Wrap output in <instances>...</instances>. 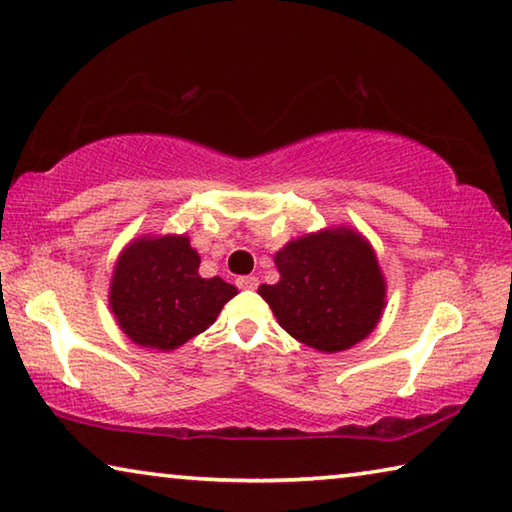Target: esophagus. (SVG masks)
Here are the masks:
<instances>
[{"label": "esophagus", "mask_w": 512, "mask_h": 512, "mask_svg": "<svg viewBox=\"0 0 512 512\" xmlns=\"http://www.w3.org/2000/svg\"><path fill=\"white\" fill-rule=\"evenodd\" d=\"M237 287L244 291H253L259 287V280L255 275H241V277H237Z\"/></svg>", "instance_id": "34e87169"}]
</instances>
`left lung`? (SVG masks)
<instances>
[{
    "instance_id": "left-lung-1",
    "label": "left lung",
    "mask_w": 512,
    "mask_h": 512,
    "mask_svg": "<svg viewBox=\"0 0 512 512\" xmlns=\"http://www.w3.org/2000/svg\"><path fill=\"white\" fill-rule=\"evenodd\" d=\"M280 282L259 296L293 339L320 352H341L375 329L386 284L366 239L348 228L323 230L275 255Z\"/></svg>"
}]
</instances>
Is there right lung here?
Listing matches in <instances>:
<instances>
[{
    "mask_svg": "<svg viewBox=\"0 0 512 512\" xmlns=\"http://www.w3.org/2000/svg\"><path fill=\"white\" fill-rule=\"evenodd\" d=\"M198 264L187 237H144L121 253L110 307L128 339L171 352L214 323L237 289L221 277H201Z\"/></svg>",
    "mask_w": 512,
    "mask_h": 512,
    "instance_id": "add662e5",
    "label": "right lung"
}]
</instances>
